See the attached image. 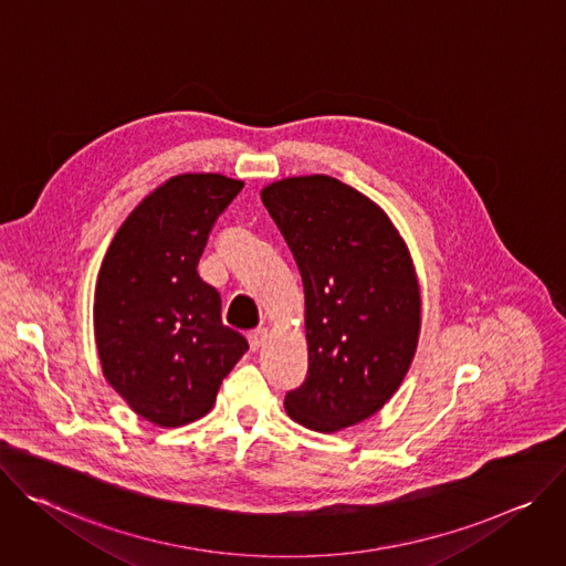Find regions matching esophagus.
<instances>
[{"label":"esophagus","mask_w":566,"mask_h":566,"mask_svg":"<svg viewBox=\"0 0 566 566\" xmlns=\"http://www.w3.org/2000/svg\"><path fill=\"white\" fill-rule=\"evenodd\" d=\"M268 337H270V331H268V328L251 331V333H249V346H251V350H259V348H263V346H265V342H268Z\"/></svg>","instance_id":"obj_1"}]
</instances>
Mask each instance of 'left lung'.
I'll list each match as a JSON object with an SVG mask.
<instances>
[{
	"label": "left lung",
	"instance_id": "obj_1",
	"mask_svg": "<svg viewBox=\"0 0 566 566\" xmlns=\"http://www.w3.org/2000/svg\"><path fill=\"white\" fill-rule=\"evenodd\" d=\"M263 205L298 265L307 378L287 416L335 433L378 413L402 385L420 337V285L391 218L331 175L268 184Z\"/></svg>",
	"mask_w": 566,
	"mask_h": 566
}]
</instances>
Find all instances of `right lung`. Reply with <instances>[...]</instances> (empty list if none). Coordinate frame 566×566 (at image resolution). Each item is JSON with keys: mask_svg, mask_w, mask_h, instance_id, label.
<instances>
[{"mask_svg": "<svg viewBox=\"0 0 566 566\" xmlns=\"http://www.w3.org/2000/svg\"><path fill=\"white\" fill-rule=\"evenodd\" d=\"M244 181L181 172L118 227L94 292V337L107 385L157 427L207 416L249 348L222 324V301L198 274L218 216Z\"/></svg>", "mask_w": 566, "mask_h": 566, "instance_id": "right-lung-1", "label": "right lung"}]
</instances>
